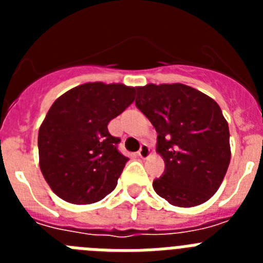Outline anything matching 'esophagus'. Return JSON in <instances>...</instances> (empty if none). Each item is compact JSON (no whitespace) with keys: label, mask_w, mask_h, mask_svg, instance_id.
Masks as SVG:
<instances>
[{"label":"esophagus","mask_w":263,"mask_h":263,"mask_svg":"<svg viewBox=\"0 0 263 263\" xmlns=\"http://www.w3.org/2000/svg\"><path fill=\"white\" fill-rule=\"evenodd\" d=\"M148 155H150V147H148L146 143H142V145H141V148L138 150V157L142 158V159H146Z\"/></svg>","instance_id":"esophagus-1"}]
</instances>
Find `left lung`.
I'll return each instance as SVG.
<instances>
[{"mask_svg":"<svg viewBox=\"0 0 263 263\" xmlns=\"http://www.w3.org/2000/svg\"><path fill=\"white\" fill-rule=\"evenodd\" d=\"M136 106L157 130L164 160L155 192L176 206L211 199L231 162L229 127L217 103L184 84H148L137 88Z\"/></svg>","mask_w":263,"mask_h":263,"instance_id":"1","label":"left lung"}]
</instances>
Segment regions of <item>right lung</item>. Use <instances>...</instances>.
Instances as JSON below:
<instances>
[{
	"instance_id": "1",
	"label": "right lung",
	"mask_w": 263,
	"mask_h": 263,
	"mask_svg": "<svg viewBox=\"0 0 263 263\" xmlns=\"http://www.w3.org/2000/svg\"><path fill=\"white\" fill-rule=\"evenodd\" d=\"M136 99V88L87 83L59 97L39 127V166L55 194L72 204L101 200L117 185L129 158L109 121Z\"/></svg>"
}]
</instances>
